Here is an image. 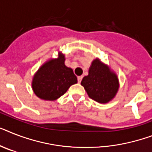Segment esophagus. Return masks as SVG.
<instances>
[{
    "mask_svg": "<svg viewBox=\"0 0 152 152\" xmlns=\"http://www.w3.org/2000/svg\"><path fill=\"white\" fill-rule=\"evenodd\" d=\"M81 79H82V76H78V77H77V81H78V83L81 82Z\"/></svg>",
    "mask_w": 152,
    "mask_h": 152,
    "instance_id": "34e87169",
    "label": "esophagus"
}]
</instances>
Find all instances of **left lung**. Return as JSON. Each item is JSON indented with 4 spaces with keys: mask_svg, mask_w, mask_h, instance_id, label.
<instances>
[{
    "mask_svg": "<svg viewBox=\"0 0 152 152\" xmlns=\"http://www.w3.org/2000/svg\"><path fill=\"white\" fill-rule=\"evenodd\" d=\"M81 85L91 99L102 104L113 99L120 88L116 74L99 58L92 61L88 75L83 77Z\"/></svg>",
    "mask_w": 152,
    "mask_h": 152,
    "instance_id": "8db88e82",
    "label": "left lung"
}]
</instances>
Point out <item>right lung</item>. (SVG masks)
<instances>
[{
	"instance_id": "right-lung-1",
	"label": "right lung",
	"mask_w": 152,
	"mask_h": 152,
	"mask_svg": "<svg viewBox=\"0 0 152 152\" xmlns=\"http://www.w3.org/2000/svg\"><path fill=\"white\" fill-rule=\"evenodd\" d=\"M65 55L58 53L36 71L32 81L33 92L40 99L54 101L62 96L72 85L77 82L73 70L65 65Z\"/></svg>"
}]
</instances>
